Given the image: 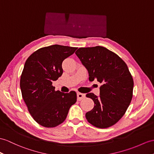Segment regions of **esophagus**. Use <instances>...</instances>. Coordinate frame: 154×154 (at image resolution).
Segmentation results:
<instances>
[{"mask_svg":"<svg viewBox=\"0 0 154 154\" xmlns=\"http://www.w3.org/2000/svg\"><path fill=\"white\" fill-rule=\"evenodd\" d=\"M85 97V94L84 93H77V100H81L82 99H84Z\"/></svg>","mask_w":154,"mask_h":154,"instance_id":"esophagus-1","label":"esophagus"}]
</instances>
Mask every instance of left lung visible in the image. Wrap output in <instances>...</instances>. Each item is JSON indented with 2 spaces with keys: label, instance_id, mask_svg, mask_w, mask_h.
I'll return each mask as SVG.
<instances>
[{
  "label": "left lung",
  "instance_id": "1",
  "mask_svg": "<svg viewBox=\"0 0 154 154\" xmlns=\"http://www.w3.org/2000/svg\"><path fill=\"white\" fill-rule=\"evenodd\" d=\"M89 73V80L102 85L100 96L89 93L86 97L94 107L85 114L89 123L98 128L116 124L129 107L133 98L134 82L126 63L114 52L102 46L80 48L75 52Z\"/></svg>",
  "mask_w": 154,
  "mask_h": 154
}]
</instances>
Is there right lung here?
I'll use <instances>...</instances> for the list:
<instances>
[{
  "mask_svg": "<svg viewBox=\"0 0 154 154\" xmlns=\"http://www.w3.org/2000/svg\"><path fill=\"white\" fill-rule=\"evenodd\" d=\"M77 48L52 45L38 49L25 61L20 78L23 99L35 121L45 127H55L65 120L76 93L55 91L52 82L63 74L62 63Z\"/></svg>",
  "mask_w": 154,
  "mask_h": 154,
  "instance_id": "add662e5",
  "label": "right lung"
}]
</instances>
